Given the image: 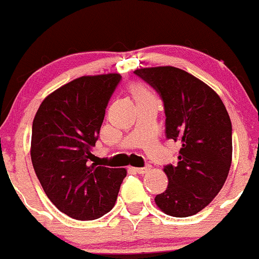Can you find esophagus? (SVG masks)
Here are the masks:
<instances>
[{
	"instance_id": "obj_1",
	"label": "esophagus",
	"mask_w": 259,
	"mask_h": 259,
	"mask_svg": "<svg viewBox=\"0 0 259 259\" xmlns=\"http://www.w3.org/2000/svg\"><path fill=\"white\" fill-rule=\"evenodd\" d=\"M138 175H143V173H147L149 169H151V166L149 164H146L145 167H137V168H133Z\"/></svg>"
}]
</instances>
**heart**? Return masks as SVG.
Masks as SVG:
<instances>
[{
  "label": "heart",
  "instance_id": "heart-1",
  "mask_svg": "<svg viewBox=\"0 0 259 259\" xmlns=\"http://www.w3.org/2000/svg\"><path fill=\"white\" fill-rule=\"evenodd\" d=\"M133 95H135V97H138V96H148V93L146 92L142 87L136 86L135 89H133Z\"/></svg>",
  "mask_w": 259,
  "mask_h": 259
}]
</instances>
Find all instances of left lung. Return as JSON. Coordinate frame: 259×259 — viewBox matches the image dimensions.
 Segmentation results:
<instances>
[{
  "label": "left lung",
  "mask_w": 259,
  "mask_h": 259,
  "mask_svg": "<svg viewBox=\"0 0 259 259\" xmlns=\"http://www.w3.org/2000/svg\"><path fill=\"white\" fill-rule=\"evenodd\" d=\"M135 73L161 97L166 137L181 143L176 166L167 164L168 186L154 201L173 217H189L212 202L232 162V123L220 96L180 68L151 67Z\"/></svg>",
  "instance_id": "8db88e82"
}]
</instances>
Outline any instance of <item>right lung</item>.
<instances>
[{"label": "right lung", "mask_w": 259, "mask_h": 259, "mask_svg": "<svg viewBox=\"0 0 259 259\" xmlns=\"http://www.w3.org/2000/svg\"><path fill=\"white\" fill-rule=\"evenodd\" d=\"M118 73L83 76L51 93L32 124L31 159L50 201L78 221L110 212L126 177L124 168L90 163Z\"/></svg>", "instance_id": "add662e5"}]
</instances>
